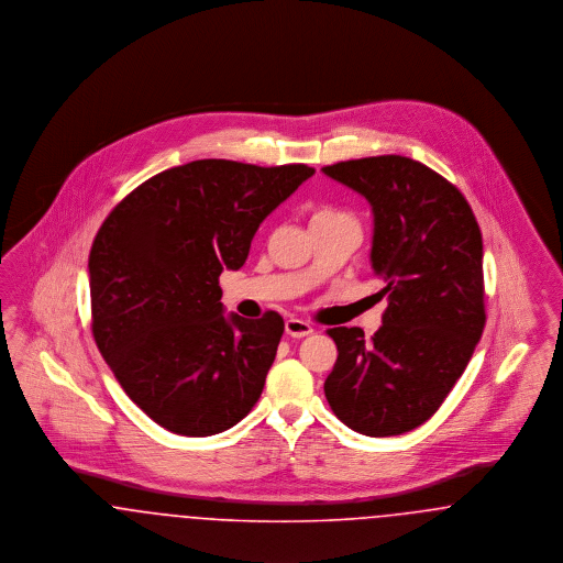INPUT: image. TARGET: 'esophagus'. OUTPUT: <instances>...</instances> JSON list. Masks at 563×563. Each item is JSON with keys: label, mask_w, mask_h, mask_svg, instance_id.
Masks as SVG:
<instances>
[{"label": "esophagus", "mask_w": 563, "mask_h": 563, "mask_svg": "<svg viewBox=\"0 0 563 563\" xmlns=\"http://www.w3.org/2000/svg\"><path fill=\"white\" fill-rule=\"evenodd\" d=\"M312 331H314L312 324L301 321V319H289V321L285 322V333H287L289 338H306V335H310Z\"/></svg>", "instance_id": "obj_1"}]
</instances>
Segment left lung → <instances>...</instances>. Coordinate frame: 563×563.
I'll use <instances>...</instances> for the list:
<instances>
[{"mask_svg":"<svg viewBox=\"0 0 563 563\" xmlns=\"http://www.w3.org/2000/svg\"><path fill=\"white\" fill-rule=\"evenodd\" d=\"M322 173L369 202V260L388 295L372 340L361 327L329 329L338 361L324 397L361 434H402L441 407L482 340V230L457 188L422 162L374 156Z\"/></svg>","mask_w":563,"mask_h":563,"instance_id":"obj_1","label":"left lung"}]
</instances>
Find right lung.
Here are the masks:
<instances>
[{
	"instance_id": "1",
	"label": "right lung",
	"mask_w": 563,
	"mask_h": 563,
	"mask_svg": "<svg viewBox=\"0 0 563 563\" xmlns=\"http://www.w3.org/2000/svg\"><path fill=\"white\" fill-rule=\"evenodd\" d=\"M314 168L194 161L147 179L103 221L88 257L92 335L124 393L175 434L232 429L257 402L280 314H225L260 223Z\"/></svg>"
}]
</instances>
